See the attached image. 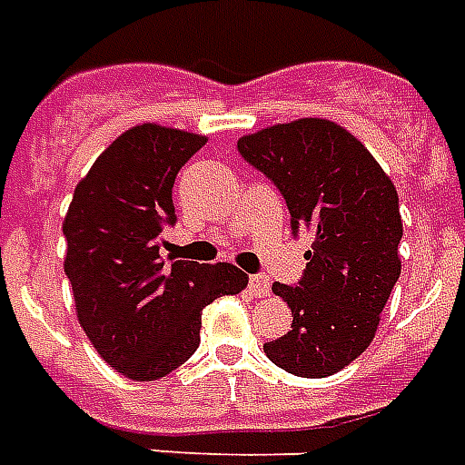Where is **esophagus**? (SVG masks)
Instances as JSON below:
<instances>
[{
	"mask_svg": "<svg viewBox=\"0 0 465 465\" xmlns=\"http://www.w3.org/2000/svg\"><path fill=\"white\" fill-rule=\"evenodd\" d=\"M248 288H251L253 297H268L271 295V280H268V275H253L248 280Z\"/></svg>",
	"mask_w": 465,
	"mask_h": 465,
	"instance_id": "esophagus-1",
	"label": "esophagus"
}]
</instances>
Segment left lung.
Segmentation results:
<instances>
[{
	"label": "left lung",
	"mask_w": 465,
	"mask_h": 465,
	"mask_svg": "<svg viewBox=\"0 0 465 465\" xmlns=\"http://www.w3.org/2000/svg\"><path fill=\"white\" fill-rule=\"evenodd\" d=\"M239 151L278 185L292 229L314 236L300 285L272 282L292 324L265 356L300 378L339 373L371 346L402 271L398 190L359 138L319 116L246 134Z\"/></svg>",
	"instance_id": "left-lung-1"
}]
</instances>
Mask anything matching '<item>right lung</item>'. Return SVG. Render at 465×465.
Listing matches in <instances>:
<instances>
[{
	"mask_svg": "<svg viewBox=\"0 0 465 465\" xmlns=\"http://www.w3.org/2000/svg\"><path fill=\"white\" fill-rule=\"evenodd\" d=\"M207 136L138 124L92 163L67 207L65 275L80 327L129 381H158L200 346L202 310L239 295L248 275L232 263L161 261L175 222L173 185Z\"/></svg>",
	"mask_w": 465,
	"mask_h": 465,
	"instance_id": "right-lung-1",
	"label": "right lung"
}]
</instances>
